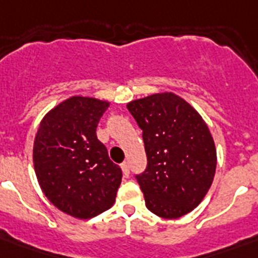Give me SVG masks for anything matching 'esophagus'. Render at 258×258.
<instances>
[{"label": "esophagus", "instance_id": "34e87169", "mask_svg": "<svg viewBox=\"0 0 258 258\" xmlns=\"http://www.w3.org/2000/svg\"><path fill=\"white\" fill-rule=\"evenodd\" d=\"M120 167H121V171H123V174H124V175H128L130 174L128 163H127V162H123V163L120 165Z\"/></svg>", "mask_w": 258, "mask_h": 258}]
</instances>
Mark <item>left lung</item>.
Wrapping results in <instances>:
<instances>
[{
    "label": "left lung",
    "mask_w": 258,
    "mask_h": 258,
    "mask_svg": "<svg viewBox=\"0 0 258 258\" xmlns=\"http://www.w3.org/2000/svg\"><path fill=\"white\" fill-rule=\"evenodd\" d=\"M127 108L143 130L147 169L137 179L147 209L167 220L192 212L216 174V145L208 124L172 92L137 99Z\"/></svg>",
    "instance_id": "obj_1"
}]
</instances>
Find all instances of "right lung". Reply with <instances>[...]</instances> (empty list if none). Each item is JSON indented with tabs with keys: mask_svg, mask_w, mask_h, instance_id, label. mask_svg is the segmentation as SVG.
<instances>
[{
	"mask_svg": "<svg viewBox=\"0 0 258 258\" xmlns=\"http://www.w3.org/2000/svg\"><path fill=\"white\" fill-rule=\"evenodd\" d=\"M109 101L72 96L50 109L38 125L33 165L42 192L58 210L88 220L116 198L121 170L96 137Z\"/></svg>",
	"mask_w": 258,
	"mask_h": 258,
	"instance_id": "right-lung-1",
	"label": "right lung"
}]
</instances>
